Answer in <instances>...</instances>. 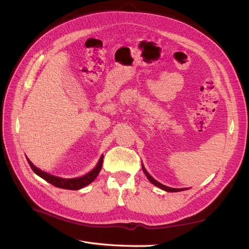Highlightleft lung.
<instances>
[{"mask_svg":"<svg viewBox=\"0 0 249 249\" xmlns=\"http://www.w3.org/2000/svg\"><path fill=\"white\" fill-rule=\"evenodd\" d=\"M142 170H143V172L145 173V176H146V178L149 179L150 183L154 184V185L157 186V187L161 188V189H163V190H165V191H168V192H178V191L185 190V189H177V188H170V187H167V186H165V185H162L161 183L158 182V180H156L152 176L149 175V173L146 171V169L144 168V166H143V164H142Z\"/></svg>","mask_w":249,"mask_h":249,"instance_id":"obj_1","label":"left lung"}]
</instances>
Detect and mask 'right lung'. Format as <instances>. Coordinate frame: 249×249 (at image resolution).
I'll return each mask as SVG.
<instances>
[{"instance_id":"obj_1","label":"right lung","mask_w":249,"mask_h":249,"mask_svg":"<svg viewBox=\"0 0 249 249\" xmlns=\"http://www.w3.org/2000/svg\"><path fill=\"white\" fill-rule=\"evenodd\" d=\"M27 160H28L29 165L31 166L32 170L36 173V175L39 176L43 179H46L47 182H49L50 184L54 185L55 187H58V188H62V189L79 190V189H81V188L89 185L90 183H92L93 180L95 179V178L97 177V175H99L101 169H102L104 156L101 157L100 161L97 162L96 166L91 171H89L87 175H85V176L80 177V178H62L52 176V175H50V173L41 171L40 169L35 167L34 165L32 164V162L30 161L29 159H27Z\"/></svg>"}]
</instances>
